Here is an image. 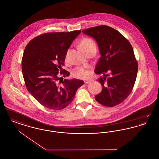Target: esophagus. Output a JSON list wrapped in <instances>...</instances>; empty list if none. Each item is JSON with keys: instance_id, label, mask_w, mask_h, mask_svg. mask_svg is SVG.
Segmentation results:
<instances>
[{"instance_id": "1", "label": "esophagus", "mask_w": 159, "mask_h": 159, "mask_svg": "<svg viewBox=\"0 0 159 159\" xmlns=\"http://www.w3.org/2000/svg\"><path fill=\"white\" fill-rule=\"evenodd\" d=\"M91 83V82L90 81H86V82H84V83L86 84H89V83Z\"/></svg>"}]
</instances>
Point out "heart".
I'll list each match as a JSON object with an SVG mask.
<instances>
[{
	"label": "heart",
	"instance_id": "1",
	"mask_svg": "<svg viewBox=\"0 0 159 159\" xmlns=\"http://www.w3.org/2000/svg\"><path fill=\"white\" fill-rule=\"evenodd\" d=\"M79 46L83 50V52L86 54L90 52L93 50L96 51V45L93 40H92L90 38H83L79 42ZM68 54L69 51L68 50L66 52L65 55L66 61H67L68 60ZM71 74L72 76L77 79H86L90 76L91 71L89 69H86L82 67H77L72 70Z\"/></svg>",
	"mask_w": 159,
	"mask_h": 159
}]
</instances>
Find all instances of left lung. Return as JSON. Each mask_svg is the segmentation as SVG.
Listing matches in <instances>:
<instances>
[{
	"mask_svg": "<svg viewBox=\"0 0 159 159\" xmlns=\"http://www.w3.org/2000/svg\"><path fill=\"white\" fill-rule=\"evenodd\" d=\"M82 32L95 39L101 54L95 73L103 75L98 80L102 89L95 99L106 107L117 106L128 97L135 83L138 62L132 46L120 33L105 25Z\"/></svg>",
	"mask_w": 159,
	"mask_h": 159,
	"instance_id": "1",
	"label": "left lung"
}]
</instances>
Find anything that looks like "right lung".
<instances>
[{"label": "right lung", "instance_id": "1", "mask_svg": "<svg viewBox=\"0 0 159 159\" xmlns=\"http://www.w3.org/2000/svg\"><path fill=\"white\" fill-rule=\"evenodd\" d=\"M81 30L47 33L33 39L27 45L22 58V71L26 88L42 106L62 110L69 105L81 80L64 79L70 75L61 68L72 42ZM60 72H59V71Z\"/></svg>", "mask_w": 159, "mask_h": 159}]
</instances>
